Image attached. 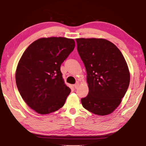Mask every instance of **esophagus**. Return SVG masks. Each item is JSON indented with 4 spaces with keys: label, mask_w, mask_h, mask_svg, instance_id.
I'll return each mask as SVG.
<instances>
[{
    "label": "esophagus",
    "mask_w": 146,
    "mask_h": 146,
    "mask_svg": "<svg viewBox=\"0 0 146 146\" xmlns=\"http://www.w3.org/2000/svg\"><path fill=\"white\" fill-rule=\"evenodd\" d=\"M78 86H79V83H76V84L74 85V87H75V89H76V88H78Z\"/></svg>",
    "instance_id": "1"
}]
</instances>
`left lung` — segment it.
<instances>
[{
  "label": "left lung",
  "instance_id": "1",
  "mask_svg": "<svg viewBox=\"0 0 146 146\" xmlns=\"http://www.w3.org/2000/svg\"><path fill=\"white\" fill-rule=\"evenodd\" d=\"M85 64L89 92L83 107L98 115L112 113L122 102L130 83V72L117 46L102 38L76 39Z\"/></svg>",
  "mask_w": 146,
  "mask_h": 146
}]
</instances>
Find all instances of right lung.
<instances>
[{
	"mask_svg": "<svg viewBox=\"0 0 146 146\" xmlns=\"http://www.w3.org/2000/svg\"><path fill=\"white\" fill-rule=\"evenodd\" d=\"M75 46L73 39L42 38L22 55L15 82L22 98L37 113L48 114L64 105L71 90L65 85L60 67Z\"/></svg>",
	"mask_w": 146,
	"mask_h": 146,
	"instance_id": "add662e5",
	"label": "right lung"
}]
</instances>
